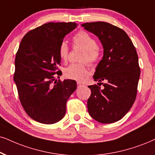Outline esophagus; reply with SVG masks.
I'll use <instances>...</instances> for the list:
<instances>
[{"label": "esophagus", "instance_id": "34e87169", "mask_svg": "<svg viewBox=\"0 0 155 155\" xmlns=\"http://www.w3.org/2000/svg\"><path fill=\"white\" fill-rule=\"evenodd\" d=\"M83 86H84V83H82V82H81V81H77V87H78V88H80V87H83Z\"/></svg>", "mask_w": 155, "mask_h": 155}]
</instances>
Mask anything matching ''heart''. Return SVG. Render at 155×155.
Segmentation results:
<instances>
[{
  "mask_svg": "<svg viewBox=\"0 0 155 155\" xmlns=\"http://www.w3.org/2000/svg\"><path fill=\"white\" fill-rule=\"evenodd\" d=\"M74 46L84 48L81 56L82 61H87L90 65H94L99 60L100 49L97 46L96 39L86 31H80L73 37ZM69 49L66 42H62L58 48V55L61 59L66 61L68 58ZM88 75L87 65L83 63H73L64 69V76L67 79L81 81Z\"/></svg>",
  "mask_w": 155,
  "mask_h": 155,
  "instance_id": "obj_1",
  "label": "heart"
}]
</instances>
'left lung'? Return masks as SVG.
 I'll return each instance as SVG.
<instances>
[{
    "label": "left lung",
    "instance_id": "1",
    "mask_svg": "<svg viewBox=\"0 0 155 155\" xmlns=\"http://www.w3.org/2000/svg\"><path fill=\"white\" fill-rule=\"evenodd\" d=\"M81 25L98 36L104 48L103 58L93 78L104 87L89 86L91 94L88 111L99 122H116L130 111L136 99L140 76L137 53L128 35L119 27L101 21Z\"/></svg>",
    "mask_w": 155,
    "mask_h": 155
}]
</instances>
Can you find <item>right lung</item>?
Instances as JSON below:
<instances>
[{
    "instance_id": "right-lung-1",
    "label": "right lung",
    "mask_w": 155,
    "mask_h": 155,
    "mask_svg": "<svg viewBox=\"0 0 155 155\" xmlns=\"http://www.w3.org/2000/svg\"><path fill=\"white\" fill-rule=\"evenodd\" d=\"M76 23L50 22L28 31L15 58L14 81L27 114L38 122L51 124L66 114V101L76 89L74 80H56L61 58L58 48Z\"/></svg>"
}]
</instances>
